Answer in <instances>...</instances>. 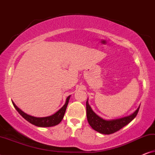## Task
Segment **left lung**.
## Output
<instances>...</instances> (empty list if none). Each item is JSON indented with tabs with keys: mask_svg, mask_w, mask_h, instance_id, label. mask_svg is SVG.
Masks as SVG:
<instances>
[{
	"mask_svg": "<svg viewBox=\"0 0 155 155\" xmlns=\"http://www.w3.org/2000/svg\"><path fill=\"white\" fill-rule=\"evenodd\" d=\"M140 105L132 114L120 118L105 120L102 118L94 112L88 103V100L86 102V111L87 118L91 127L101 134L109 135L117 132L122 128L127 125L135 118L140 109Z\"/></svg>",
	"mask_w": 155,
	"mask_h": 155,
	"instance_id": "left-lung-1",
	"label": "left lung"
}]
</instances>
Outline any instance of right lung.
Listing matches in <instances>:
<instances>
[{
	"instance_id": "1",
	"label": "right lung",
	"mask_w": 155,
	"mask_h": 155,
	"mask_svg": "<svg viewBox=\"0 0 155 155\" xmlns=\"http://www.w3.org/2000/svg\"><path fill=\"white\" fill-rule=\"evenodd\" d=\"M70 98V95L68 96L66 98V101L64 106H63L59 111H57L55 114H52L50 116L47 117H34L32 115H30L28 114H27L24 111H22L20 108L15 105V104L12 101V103L14 104L15 109L17 110V111L24 117V118L30 122L31 124L36 126V127H54L59 124L60 122H61V120L64 118L65 110H66L67 106L69 103V100Z\"/></svg>"
}]
</instances>
